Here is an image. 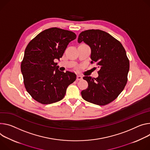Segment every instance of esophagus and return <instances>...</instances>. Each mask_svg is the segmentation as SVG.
<instances>
[{"instance_id":"1","label":"esophagus","mask_w":150,"mask_h":150,"mask_svg":"<svg viewBox=\"0 0 150 150\" xmlns=\"http://www.w3.org/2000/svg\"><path fill=\"white\" fill-rule=\"evenodd\" d=\"M82 78H83L82 76L80 75H77V77H76V80H77V81H79V80L82 79Z\"/></svg>"}]
</instances>
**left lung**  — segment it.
Here are the masks:
<instances>
[{
    "label": "left lung",
    "mask_w": 150,
    "mask_h": 150,
    "mask_svg": "<svg viewBox=\"0 0 150 150\" xmlns=\"http://www.w3.org/2000/svg\"><path fill=\"white\" fill-rule=\"evenodd\" d=\"M78 42L91 48V63H96L98 78L85 76L88 88L81 91L83 98L90 103L106 105L114 101L127 82L129 60L121 42L106 32L87 30L81 32Z\"/></svg>",
    "instance_id": "obj_1"
}]
</instances>
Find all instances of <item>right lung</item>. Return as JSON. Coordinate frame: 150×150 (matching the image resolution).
I'll return each mask as SVG.
<instances>
[{
    "label": "right lung",
    "instance_id": "1",
    "mask_svg": "<svg viewBox=\"0 0 150 150\" xmlns=\"http://www.w3.org/2000/svg\"><path fill=\"white\" fill-rule=\"evenodd\" d=\"M75 33L57 28L39 33L27 45L21 64L24 87L32 98L44 105L59 102L64 97L68 86L76 76L74 72L59 70V60Z\"/></svg>",
    "mask_w": 150,
    "mask_h": 150
}]
</instances>
